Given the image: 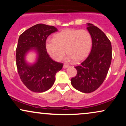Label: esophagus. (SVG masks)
<instances>
[{
	"mask_svg": "<svg viewBox=\"0 0 126 126\" xmlns=\"http://www.w3.org/2000/svg\"><path fill=\"white\" fill-rule=\"evenodd\" d=\"M69 66L68 64H64V65H63V68H64V69H66V68L68 67Z\"/></svg>",
	"mask_w": 126,
	"mask_h": 126,
	"instance_id": "obj_1",
	"label": "esophagus"
}]
</instances>
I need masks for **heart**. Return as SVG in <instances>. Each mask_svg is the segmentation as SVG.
<instances>
[{
  "label": "heart",
  "mask_w": 126,
  "mask_h": 126,
  "mask_svg": "<svg viewBox=\"0 0 126 126\" xmlns=\"http://www.w3.org/2000/svg\"><path fill=\"white\" fill-rule=\"evenodd\" d=\"M92 43L90 33L86 30L66 29L56 34L54 39H47L46 48L55 61H60L66 51L69 60L79 62L88 57Z\"/></svg>",
  "instance_id": "1"
}]
</instances>
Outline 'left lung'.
<instances>
[{
  "mask_svg": "<svg viewBox=\"0 0 126 126\" xmlns=\"http://www.w3.org/2000/svg\"><path fill=\"white\" fill-rule=\"evenodd\" d=\"M92 46L88 57L75 67L77 75L71 79L73 87L83 93H91L97 89L106 78L112 59L111 42L100 29L87 24Z\"/></svg>",
  "mask_w": 126,
  "mask_h": 126,
  "instance_id": "obj_1",
  "label": "left lung"
}]
</instances>
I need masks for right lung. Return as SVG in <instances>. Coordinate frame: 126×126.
I'll return each mask as SVG.
<instances>
[{
    "instance_id": "obj_1",
    "label": "right lung",
    "mask_w": 126,
    "mask_h": 126,
    "mask_svg": "<svg viewBox=\"0 0 126 126\" xmlns=\"http://www.w3.org/2000/svg\"><path fill=\"white\" fill-rule=\"evenodd\" d=\"M58 31L54 26L38 24L26 30L19 37L16 50V63L22 82L30 90L43 92L54 84L56 75L63 64L50 58L46 48L47 38ZM31 51L36 54V61L28 63L26 56Z\"/></svg>"
}]
</instances>
